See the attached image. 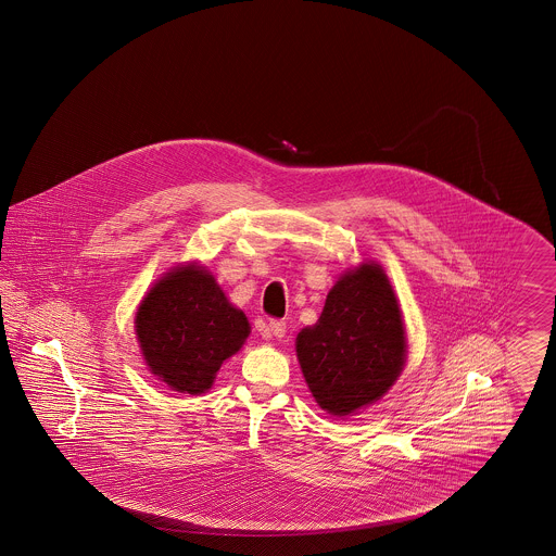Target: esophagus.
Here are the masks:
<instances>
[{
    "instance_id": "1",
    "label": "esophagus",
    "mask_w": 556,
    "mask_h": 556,
    "mask_svg": "<svg viewBox=\"0 0 556 556\" xmlns=\"http://www.w3.org/2000/svg\"><path fill=\"white\" fill-rule=\"evenodd\" d=\"M286 336V320H268L266 325L265 338H277L281 340Z\"/></svg>"
}]
</instances>
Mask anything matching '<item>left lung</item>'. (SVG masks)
<instances>
[{"instance_id":"8db88e82","label":"left lung","mask_w":556,"mask_h":556,"mask_svg":"<svg viewBox=\"0 0 556 556\" xmlns=\"http://www.w3.org/2000/svg\"><path fill=\"white\" fill-rule=\"evenodd\" d=\"M300 369L318 406L348 417L383 396L406 361V333L392 283L377 263L345 270L313 327L295 338Z\"/></svg>"}]
</instances>
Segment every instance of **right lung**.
Wrapping results in <instances>:
<instances>
[{
    "label": "right lung",
    "instance_id": "right-lung-1",
    "mask_svg": "<svg viewBox=\"0 0 556 556\" xmlns=\"http://www.w3.org/2000/svg\"><path fill=\"white\" fill-rule=\"evenodd\" d=\"M135 333L148 369L181 394L211 390L220 365L250 336L206 266H175L154 283L135 315Z\"/></svg>",
    "mask_w": 556,
    "mask_h": 556
}]
</instances>
